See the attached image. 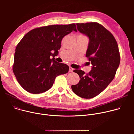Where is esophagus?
Here are the masks:
<instances>
[{"mask_svg": "<svg viewBox=\"0 0 134 134\" xmlns=\"http://www.w3.org/2000/svg\"><path fill=\"white\" fill-rule=\"evenodd\" d=\"M73 70H74V69H73L72 67H69V72H72Z\"/></svg>", "mask_w": 134, "mask_h": 134, "instance_id": "obj_1", "label": "esophagus"}]
</instances>
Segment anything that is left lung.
Segmentation results:
<instances>
[{
	"instance_id": "1",
	"label": "left lung",
	"mask_w": 134,
	"mask_h": 134,
	"mask_svg": "<svg viewBox=\"0 0 134 134\" xmlns=\"http://www.w3.org/2000/svg\"><path fill=\"white\" fill-rule=\"evenodd\" d=\"M77 30L89 38L86 57L92 65L87 74L74 70L80 76L72 91L84 99H91L101 93L111 82L119 66L120 57L117 42L112 33L97 22L77 23Z\"/></svg>"
}]
</instances>
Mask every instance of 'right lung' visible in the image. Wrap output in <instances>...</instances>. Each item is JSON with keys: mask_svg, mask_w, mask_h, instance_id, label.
Returning a JSON list of instances; mask_svg holds the SVG:
<instances>
[{"mask_svg": "<svg viewBox=\"0 0 134 134\" xmlns=\"http://www.w3.org/2000/svg\"><path fill=\"white\" fill-rule=\"evenodd\" d=\"M72 31L77 32L74 23L51 25L33 29L23 36L15 49L13 70L25 91L43 93L52 87L56 77L68 72V66L57 62L54 57L63 38Z\"/></svg>", "mask_w": 134, "mask_h": 134, "instance_id": "obj_1", "label": "right lung"}]
</instances>
